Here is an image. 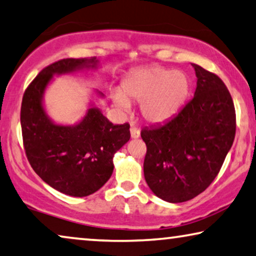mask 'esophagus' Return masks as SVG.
Listing matches in <instances>:
<instances>
[{"label": "esophagus", "instance_id": "esophagus-1", "mask_svg": "<svg viewBox=\"0 0 256 256\" xmlns=\"http://www.w3.org/2000/svg\"><path fill=\"white\" fill-rule=\"evenodd\" d=\"M130 132H131L132 139H138L140 136V131L136 126H132L131 128H130Z\"/></svg>", "mask_w": 256, "mask_h": 256}]
</instances>
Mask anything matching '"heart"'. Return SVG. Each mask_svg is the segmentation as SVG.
Returning <instances> with one entry per match:
<instances>
[{
  "label": "heart",
  "mask_w": 256,
  "mask_h": 256,
  "mask_svg": "<svg viewBox=\"0 0 256 256\" xmlns=\"http://www.w3.org/2000/svg\"><path fill=\"white\" fill-rule=\"evenodd\" d=\"M190 80L180 70L154 66L139 68L124 80L122 90L112 94L114 104L128 112L131 102H140V112L147 122L162 123L172 117L188 98Z\"/></svg>",
  "instance_id": "heart-1"
}]
</instances>
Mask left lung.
<instances>
[{
	"mask_svg": "<svg viewBox=\"0 0 256 256\" xmlns=\"http://www.w3.org/2000/svg\"><path fill=\"white\" fill-rule=\"evenodd\" d=\"M194 96L177 115L144 128V174L160 199L178 204L208 188L220 172L236 134L230 92L220 77L198 64Z\"/></svg>",
	"mask_w": 256,
	"mask_h": 256,
	"instance_id": "8db88e82",
	"label": "left lung"
}]
</instances>
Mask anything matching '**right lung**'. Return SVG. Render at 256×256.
Returning a JSON list of instances; mask_svg holds the SVG:
<instances>
[{"label":"right lung","mask_w":256,"mask_h":256,"mask_svg":"<svg viewBox=\"0 0 256 256\" xmlns=\"http://www.w3.org/2000/svg\"><path fill=\"white\" fill-rule=\"evenodd\" d=\"M98 66L96 57L60 60L44 68L22 96L20 124L30 164L44 182L66 196L82 198L100 190L112 174L114 155L131 136L128 123L114 125L94 102L74 125L57 124L46 112L44 92L55 76Z\"/></svg>","instance_id":"right-lung-1"}]
</instances>
